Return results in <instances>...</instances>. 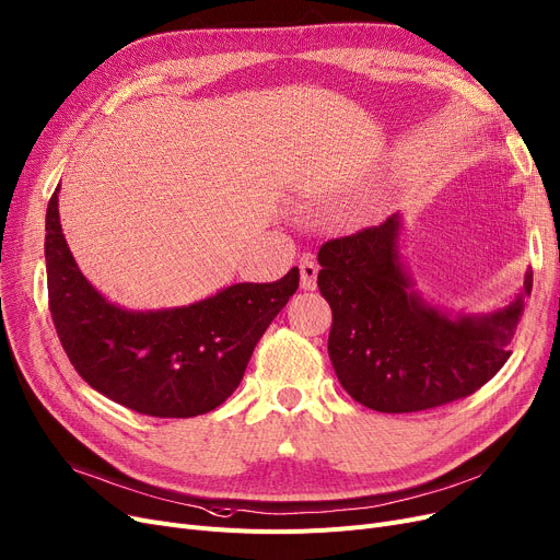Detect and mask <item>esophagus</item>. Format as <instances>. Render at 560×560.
Returning <instances> with one entry per match:
<instances>
[{"mask_svg":"<svg viewBox=\"0 0 560 560\" xmlns=\"http://www.w3.org/2000/svg\"><path fill=\"white\" fill-rule=\"evenodd\" d=\"M299 271H301V287L305 289V292H312V289L317 287V273H319V266H317V261L312 259L310 255L301 257V261H299Z\"/></svg>","mask_w":560,"mask_h":560,"instance_id":"34e87169","label":"esophagus"}]
</instances>
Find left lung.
<instances>
[{
    "label": "left lung",
    "mask_w": 560,
    "mask_h": 560,
    "mask_svg": "<svg viewBox=\"0 0 560 560\" xmlns=\"http://www.w3.org/2000/svg\"><path fill=\"white\" fill-rule=\"evenodd\" d=\"M399 213L378 228L326 241L319 292L332 310L328 355L342 388L382 413L434 409L476 393L510 358L524 299L489 315L451 317L416 292L399 257Z\"/></svg>",
    "instance_id": "left-lung-1"
}]
</instances>
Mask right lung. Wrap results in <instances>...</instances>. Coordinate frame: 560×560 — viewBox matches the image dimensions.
Returning a JSON list of instances; mask_svg holds the SVG:
<instances>
[{
  "instance_id": "1",
  "label": "right lung",
  "mask_w": 560,
  "mask_h": 560,
  "mask_svg": "<svg viewBox=\"0 0 560 560\" xmlns=\"http://www.w3.org/2000/svg\"><path fill=\"white\" fill-rule=\"evenodd\" d=\"M46 271L52 322L78 374L117 405L155 418H192L220 407L299 289V268H292L278 282H238L184 307L124 310L78 268L61 232L59 188L46 213Z\"/></svg>"
}]
</instances>
